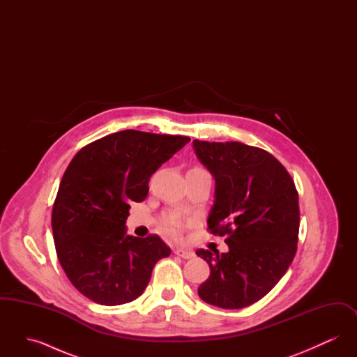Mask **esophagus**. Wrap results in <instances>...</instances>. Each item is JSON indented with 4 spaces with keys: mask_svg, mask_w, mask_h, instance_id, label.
Wrapping results in <instances>:
<instances>
[{
    "mask_svg": "<svg viewBox=\"0 0 357 357\" xmlns=\"http://www.w3.org/2000/svg\"><path fill=\"white\" fill-rule=\"evenodd\" d=\"M174 253L176 255H179V257H181V258H183V259H190V258H192V257L195 255L192 250L183 249V248H178V249H175V250H174Z\"/></svg>",
    "mask_w": 357,
    "mask_h": 357,
    "instance_id": "34e87169",
    "label": "esophagus"
}]
</instances>
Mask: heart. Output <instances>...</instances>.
Masks as SVG:
<instances>
[{"label":"heart","instance_id":"obj_1","mask_svg":"<svg viewBox=\"0 0 357 357\" xmlns=\"http://www.w3.org/2000/svg\"><path fill=\"white\" fill-rule=\"evenodd\" d=\"M163 227L167 233H170L172 236H176L181 230V227H182V222H181V220H178L176 217L169 215L163 220Z\"/></svg>","mask_w":357,"mask_h":357}]
</instances>
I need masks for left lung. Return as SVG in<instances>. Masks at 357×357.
Listing matches in <instances>:
<instances>
[{
    "label": "left lung",
    "instance_id": "1",
    "mask_svg": "<svg viewBox=\"0 0 357 357\" xmlns=\"http://www.w3.org/2000/svg\"><path fill=\"white\" fill-rule=\"evenodd\" d=\"M215 179L207 227L226 236L227 253L199 249L210 266L198 288L204 303L241 309L266 296L291 264L298 241V194L285 167L265 150L239 142L194 140Z\"/></svg>",
    "mask_w": 357,
    "mask_h": 357
}]
</instances>
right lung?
<instances>
[{"instance_id":"add662e5","label":"right lung","mask_w":357,"mask_h":357,"mask_svg":"<svg viewBox=\"0 0 357 357\" xmlns=\"http://www.w3.org/2000/svg\"><path fill=\"white\" fill-rule=\"evenodd\" d=\"M190 142L188 136L126 130L75 155L52 210L59 261L72 285L96 304L137 298L155 264L171 255L158 236L127 234L130 204L149 194L150 176Z\"/></svg>"}]
</instances>
